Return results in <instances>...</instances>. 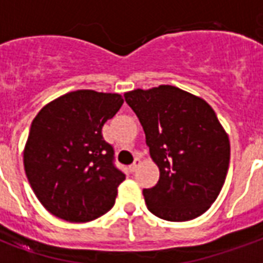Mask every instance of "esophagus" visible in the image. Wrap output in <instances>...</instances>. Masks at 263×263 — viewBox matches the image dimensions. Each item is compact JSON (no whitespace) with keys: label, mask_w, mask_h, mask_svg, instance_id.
<instances>
[{"label":"esophagus","mask_w":263,"mask_h":263,"mask_svg":"<svg viewBox=\"0 0 263 263\" xmlns=\"http://www.w3.org/2000/svg\"><path fill=\"white\" fill-rule=\"evenodd\" d=\"M139 166H141V159H139V158H135V160H134V163H132V165L129 166V169H131V172H137Z\"/></svg>","instance_id":"34e87169"}]
</instances>
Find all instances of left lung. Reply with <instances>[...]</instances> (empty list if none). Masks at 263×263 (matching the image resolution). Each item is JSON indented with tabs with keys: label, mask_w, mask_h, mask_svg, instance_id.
<instances>
[{
	"label": "left lung",
	"mask_w": 263,
	"mask_h": 263,
	"mask_svg": "<svg viewBox=\"0 0 263 263\" xmlns=\"http://www.w3.org/2000/svg\"><path fill=\"white\" fill-rule=\"evenodd\" d=\"M141 121L160 176L143 189L148 210L167 221L201 215L218 197L230 165V141L214 109L175 86L124 94Z\"/></svg>",
	"instance_id": "obj_1"
}]
</instances>
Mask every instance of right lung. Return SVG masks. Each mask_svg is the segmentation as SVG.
<instances>
[{
  "mask_svg": "<svg viewBox=\"0 0 263 263\" xmlns=\"http://www.w3.org/2000/svg\"><path fill=\"white\" fill-rule=\"evenodd\" d=\"M122 103L120 94L77 90L45 105L32 121L24 166L49 213L86 222L112 209L125 175L115 166L103 125Z\"/></svg>",
  "mask_w": 263,
  "mask_h": 263,
  "instance_id": "obj_1",
  "label": "right lung"
}]
</instances>
